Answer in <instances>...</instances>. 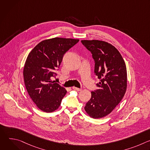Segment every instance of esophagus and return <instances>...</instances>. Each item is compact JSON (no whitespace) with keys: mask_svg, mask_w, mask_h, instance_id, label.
<instances>
[{"mask_svg":"<svg viewBox=\"0 0 150 150\" xmlns=\"http://www.w3.org/2000/svg\"><path fill=\"white\" fill-rule=\"evenodd\" d=\"M72 89H73V90H76V91H79L82 90V88H76V87H72Z\"/></svg>","mask_w":150,"mask_h":150,"instance_id":"1","label":"esophagus"}]
</instances>
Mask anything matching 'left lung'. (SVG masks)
<instances>
[{"instance_id": "left-lung-1", "label": "left lung", "mask_w": 150, "mask_h": 150, "mask_svg": "<svg viewBox=\"0 0 150 150\" xmlns=\"http://www.w3.org/2000/svg\"><path fill=\"white\" fill-rule=\"evenodd\" d=\"M92 54L94 73L100 79L99 89L91 92L84 109L94 119L110 114L123 98L127 87V71L119 52L108 42L100 40H81Z\"/></svg>"}]
</instances>
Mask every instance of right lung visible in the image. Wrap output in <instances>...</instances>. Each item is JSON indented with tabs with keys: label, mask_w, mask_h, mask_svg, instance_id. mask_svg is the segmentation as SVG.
Segmentation results:
<instances>
[{
	"label": "right lung",
	"mask_w": 150,
	"mask_h": 150,
	"mask_svg": "<svg viewBox=\"0 0 150 150\" xmlns=\"http://www.w3.org/2000/svg\"><path fill=\"white\" fill-rule=\"evenodd\" d=\"M79 40L56 37L41 41L29 53L23 75L27 91L41 110H57L67 94L65 88L52 81L57 74L63 55Z\"/></svg>",
	"instance_id": "obj_1"
}]
</instances>
